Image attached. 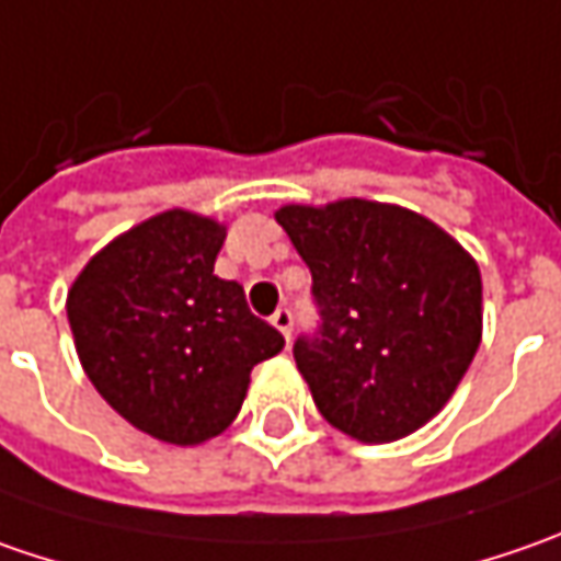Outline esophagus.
<instances>
[{"label":"esophagus","mask_w":561,"mask_h":561,"mask_svg":"<svg viewBox=\"0 0 561 561\" xmlns=\"http://www.w3.org/2000/svg\"><path fill=\"white\" fill-rule=\"evenodd\" d=\"M271 324L280 331V334L287 336V343H290V334H293V312L290 309H277V312L271 314Z\"/></svg>","instance_id":"esophagus-1"}]
</instances>
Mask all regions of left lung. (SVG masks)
Segmentation results:
<instances>
[{
    "label": "left lung",
    "mask_w": 561,
    "mask_h": 561,
    "mask_svg": "<svg viewBox=\"0 0 561 561\" xmlns=\"http://www.w3.org/2000/svg\"><path fill=\"white\" fill-rule=\"evenodd\" d=\"M312 271L318 336L293 358L324 419L358 443H393L434 419L481 346V268L412 208L371 199L280 205Z\"/></svg>",
    "instance_id": "left-lung-1"
}]
</instances>
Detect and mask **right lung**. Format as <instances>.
<instances>
[{
  "label": "right lung",
  "instance_id": "1",
  "mask_svg": "<svg viewBox=\"0 0 561 561\" xmlns=\"http://www.w3.org/2000/svg\"><path fill=\"white\" fill-rule=\"evenodd\" d=\"M225 237L221 221L168 208L99 249L68 290L77 358L99 397L171 446L227 431L252 368L284 350L243 287L215 274Z\"/></svg>",
  "mask_w": 561,
  "mask_h": 561
}]
</instances>
